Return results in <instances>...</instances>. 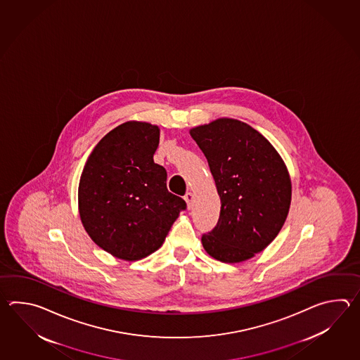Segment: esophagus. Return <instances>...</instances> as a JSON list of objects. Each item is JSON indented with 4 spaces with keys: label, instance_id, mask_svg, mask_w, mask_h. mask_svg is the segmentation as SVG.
I'll return each instance as SVG.
<instances>
[{
    "label": "esophagus",
    "instance_id": "34e87169",
    "mask_svg": "<svg viewBox=\"0 0 360 360\" xmlns=\"http://www.w3.org/2000/svg\"><path fill=\"white\" fill-rule=\"evenodd\" d=\"M193 198H194V195H193V193L191 191H188L185 195H184V199H185V202H186V205L188 207L191 206V202H193Z\"/></svg>",
    "mask_w": 360,
    "mask_h": 360
}]
</instances>
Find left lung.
Returning a JSON list of instances; mask_svg holds the SVG:
<instances>
[{
    "label": "left lung",
    "instance_id": "obj_1",
    "mask_svg": "<svg viewBox=\"0 0 360 360\" xmlns=\"http://www.w3.org/2000/svg\"><path fill=\"white\" fill-rule=\"evenodd\" d=\"M189 132L206 155L221 200L217 225L202 236L203 248L221 262L252 259L287 219L292 195L287 166L268 139L242 121L219 118Z\"/></svg>",
    "mask_w": 360,
    "mask_h": 360
}]
</instances>
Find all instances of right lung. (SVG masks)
<instances>
[{
    "mask_svg": "<svg viewBox=\"0 0 360 360\" xmlns=\"http://www.w3.org/2000/svg\"><path fill=\"white\" fill-rule=\"evenodd\" d=\"M160 127L129 121L109 131L89 155L78 185V211L92 240L117 259L136 261L165 242L183 198L169 193L154 163Z\"/></svg>",
    "mask_w": 360,
    "mask_h": 360,
    "instance_id": "right-lung-1",
    "label": "right lung"
}]
</instances>
